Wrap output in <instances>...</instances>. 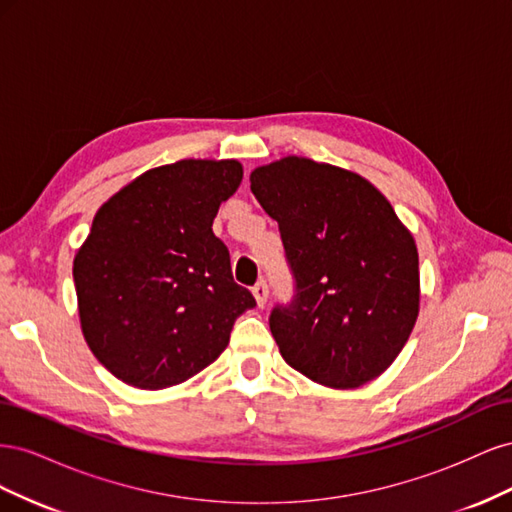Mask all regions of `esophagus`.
<instances>
[{"instance_id": "34e87169", "label": "esophagus", "mask_w": 512, "mask_h": 512, "mask_svg": "<svg viewBox=\"0 0 512 512\" xmlns=\"http://www.w3.org/2000/svg\"><path fill=\"white\" fill-rule=\"evenodd\" d=\"M252 292H254L256 303H258L260 307L267 303V299H269V288H267V282H265V280L256 282V284H254V288H252Z\"/></svg>"}]
</instances>
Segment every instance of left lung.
<instances>
[{"label":"left lung","mask_w":512,"mask_h":512,"mask_svg":"<svg viewBox=\"0 0 512 512\" xmlns=\"http://www.w3.org/2000/svg\"><path fill=\"white\" fill-rule=\"evenodd\" d=\"M280 226L294 297L269 327L284 361L331 389L378 378L418 316V252L389 200L367 179L288 156L250 175Z\"/></svg>","instance_id":"left-lung-1"}]
</instances>
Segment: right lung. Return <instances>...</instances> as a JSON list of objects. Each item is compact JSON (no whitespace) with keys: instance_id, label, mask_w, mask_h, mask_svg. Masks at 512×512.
I'll return each instance as SVG.
<instances>
[{"instance_id":"right-lung-1","label":"right lung","mask_w":512,"mask_h":512,"mask_svg":"<svg viewBox=\"0 0 512 512\" xmlns=\"http://www.w3.org/2000/svg\"><path fill=\"white\" fill-rule=\"evenodd\" d=\"M241 179L237 160H181L98 209L72 275L85 342L115 378L149 391L185 382L256 305L211 228Z\"/></svg>"}]
</instances>
